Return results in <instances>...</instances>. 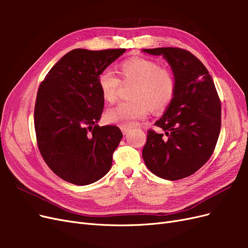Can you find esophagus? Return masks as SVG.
<instances>
[{
    "instance_id": "esophagus-1",
    "label": "esophagus",
    "mask_w": 248,
    "mask_h": 248,
    "mask_svg": "<svg viewBox=\"0 0 248 248\" xmlns=\"http://www.w3.org/2000/svg\"><path fill=\"white\" fill-rule=\"evenodd\" d=\"M121 130H122V132H123V134H126V133H128L129 132V128H127V127H121Z\"/></svg>"
}]
</instances>
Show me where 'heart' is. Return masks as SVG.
I'll return each mask as SVG.
<instances>
[{"label": "heart", "mask_w": 248, "mask_h": 248, "mask_svg": "<svg viewBox=\"0 0 248 248\" xmlns=\"http://www.w3.org/2000/svg\"><path fill=\"white\" fill-rule=\"evenodd\" d=\"M121 80L114 72L103 70L98 76V86L104 100L112 103L118 98L122 87L132 86L129 91L131 100L119 103L109 108L107 121L130 128L139 120L147 117L150 109L161 111L172 101L176 93V78L170 69L162 68L153 60L132 58L119 66Z\"/></svg>", "instance_id": "1"}]
</instances>
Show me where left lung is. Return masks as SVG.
Segmentation results:
<instances>
[{
	"mask_svg": "<svg viewBox=\"0 0 248 248\" xmlns=\"http://www.w3.org/2000/svg\"><path fill=\"white\" fill-rule=\"evenodd\" d=\"M162 55L177 81L175 97L155 125L166 132H147L142 158L154 175L180 180L199 170L213 154L221 126V106L213 79L190 51L179 47L144 49Z\"/></svg>",
	"mask_w": 248,
	"mask_h": 248,
	"instance_id": "left-lung-1",
	"label": "left lung"
}]
</instances>
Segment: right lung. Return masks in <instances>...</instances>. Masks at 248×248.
Wrapping results in <instances>:
<instances>
[{
	"mask_svg": "<svg viewBox=\"0 0 248 248\" xmlns=\"http://www.w3.org/2000/svg\"><path fill=\"white\" fill-rule=\"evenodd\" d=\"M125 48L73 49L49 70L37 92L34 125L40 154L65 181L88 185L107 175L123 134L99 126L104 98L98 76Z\"/></svg>",
	"mask_w": 248,
	"mask_h": 248,
	"instance_id": "obj_1",
	"label": "right lung"
}]
</instances>
